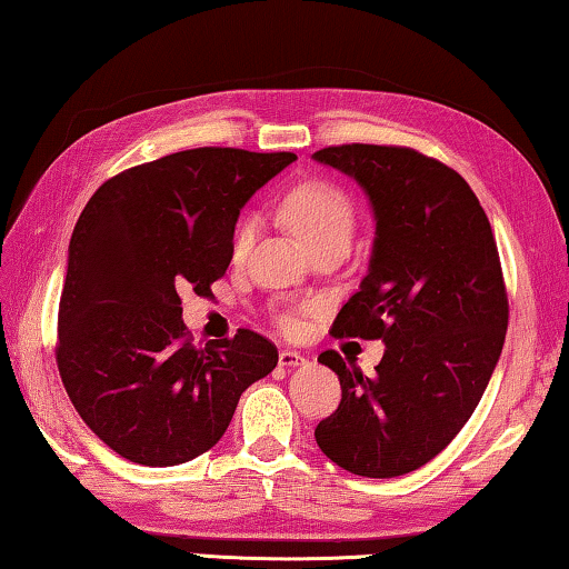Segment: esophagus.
I'll list each match as a JSON object with an SVG mask.
<instances>
[{"label": "esophagus", "instance_id": "esophagus-1", "mask_svg": "<svg viewBox=\"0 0 569 569\" xmlns=\"http://www.w3.org/2000/svg\"><path fill=\"white\" fill-rule=\"evenodd\" d=\"M303 362H306V359L299 355V351H293V349H283L281 355H278V365L286 367V369L299 367V365H303Z\"/></svg>", "mask_w": 569, "mask_h": 569}]
</instances>
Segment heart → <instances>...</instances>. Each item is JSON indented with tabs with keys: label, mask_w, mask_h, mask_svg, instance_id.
<instances>
[{
	"label": "heart",
	"mask_w": 569,
	"mask_h": 569,
	"mask_svg": "<svg viewBox=\"0 0 569 569\" xmlns=\"http://www.w3.org/2000/svg\"><path fill=\"white\" fill-rule=\"evenodd\" d=\"M286 220L291 222L306 246H313V242L321 238H347L351 236V224H355V214H351V204L347 194L341 189L323 184V182H309L296 187L291 194L286 197L283 202ZM258 232V220L246 218L240 220L236 238H232V258L242 260L248 256V250L256 242ZM286 327H291L293 317L283 319Z\"/></svg>",
	"instance_id": "b5f03b06"
}]
</instances>
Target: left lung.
<instances>
[{
    "instance_id": "left-lung-1",
    "label": "left lung",
    "mask_w": 569,
    "mask_h": 569,
    "mask_svg": "<svg viewBox=\"0 0 569 569\" xmlns=\"http://www.w3.org/2000/svg\"><path fill=\"white\" fill-rule=\"evenodd\" d=\"M313 161L355 179L375 214L367 276L331 333L385 341L375 377L333 349L319 357L341 402L313 436L345 471L395 479L458 436L491 380L509 323L499 250L479 197L436 159L345 143Z\"/></svg>"
}]
</instances>
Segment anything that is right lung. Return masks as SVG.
<instances>
[{"label": "right lung", "mask_w": 569, "mask_h": 569, "mask_svg": "<svg viewBox=\"0 0 569 569\" xmlns=\"http://www.w3.org/2000/svg\"><path fill=\"white\" fill-rule=\"evenodd\" d=\"M293 159L177 151L108 179L80 212L58 369L86 426L126 461H192L224 436L240 395L276 369V345L250 329L194 349L179 293H210L232 260L240 210Z\"/></svg>", "instance_id": "right-lung-1"}]
</instances>
